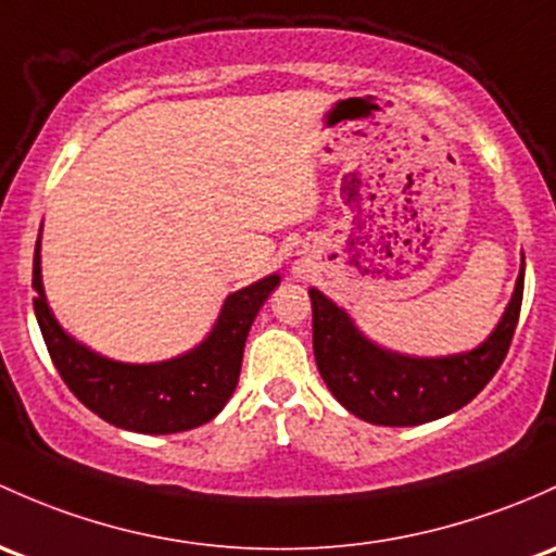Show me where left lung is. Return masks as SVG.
<instances>
[{"label":"left lung","instance_id":"left-lung-1","mask_svg":"<svg viewBox=\"0 0 556 556\" xmlns=\"http://www.w3.org/2000/svg\"><path fill=\"white\" fill-rule=\"evenodd\" d=\"M522 288L525 261L509 306L488 341L450 356H405L381 349L356 330L341 306L312 288L319 376L332 396L367 424L418 426L450 416L469 405L506 359L522 308Z\"/></svg>","mask_w":556,"mask_h":556}]
</instances>
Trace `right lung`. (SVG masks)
I'll list each match as a JSON object with an SVG mask.
<instances>
[{"label":"right lung","instance_id":"right-lung-1","mask_svg":"<svg viewBox=\"0 0 556 556\" xmlns=\"http://www.w3.org/2000/svg\"><path fill=\"white\" fill-rule=\"evenodd\" d=\"M34 314L63 383L106 424L138 434H175L207 424L224 410L239 381L250 325L279 274L226 298L210 336L189 354L151 365H127L90 352L74 341L47 306L39 266V239L34 248Z\"/></svg>","mask_w":556,"mask_h":556}]
</instances>
